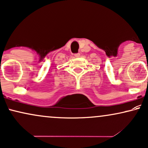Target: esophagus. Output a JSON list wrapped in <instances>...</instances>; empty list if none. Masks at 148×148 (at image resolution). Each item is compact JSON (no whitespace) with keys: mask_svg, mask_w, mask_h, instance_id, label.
I'll return each instance as SVG.
<instances>
[{"mask_svg":"<svg viewBox=\"0 0 148 148\" xmlns=\"http://www.w3.org/2000/svg\"><path fill=\"white\" fill-rule=\"evenodd\" d=\"M74 56H75V57H79L80 55V53H77V54H74Z\"/></svg>","mask_w":148,"mask_h":148,"instance_id":"obj_1","label":"esophagus"}]
</instances>
